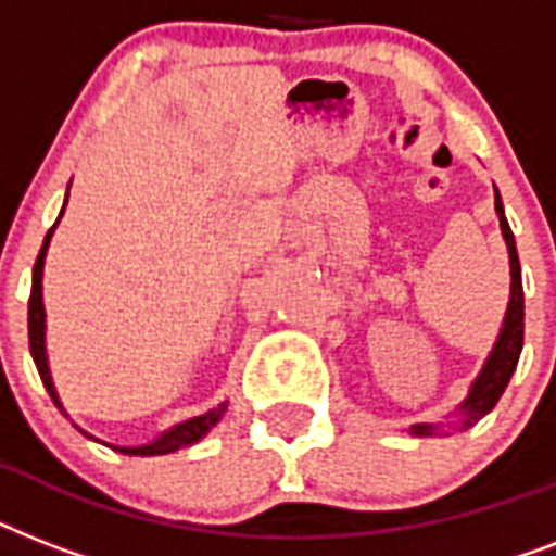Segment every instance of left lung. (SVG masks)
<instances>
[{
    "label": "left lung",
    "mask_w": 556,
    "mask_h": 556,
    "mask_svg": "<svg viewBox=\"0 0 556 556\" xmlns=\"http://www.w3.org/2000/svg\"><path fill=\"white\" fill-rule=\"evenodd\" d=\"M496 213H500L502 236H505V244H508L510 253V303L500 340H496V346H493L482 375L476 378L470 395H467V401L462 404V413H465L462 424H465V427H473L482 415H488L493 406H496V401H500L505 387H508L510 375L517 369L519 352H522V340H526V296H522V274H519L517 242H514L508 218H505V210H502L500 190H496ZM435 430H439V427H432V424H418V427H413L415 435H432Z\"/></svg>",
    "instance_id": "left-lung-1"
}]
</instances>
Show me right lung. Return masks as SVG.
<instances>
[{
    "instance_id": "1",
    "label": "right lung",
    "mask_w": 556,
    "mask_h": 556,
    "mask_svg": "<svg viewBox=\"0 0 556 556\" xmlns=\"http://www.w3.org/2000/svg\"><path fill=\"white\" fill-rule=\"evenodd\" d=\"M65 210V207H63ZM63 216V213H60ZM60 222V218H56ZM56 227V225H54ZM54 227L46 233V242L39 248V256L34 262V279H30V300H28V343H30V357L37 364L39 378L46 383L48 395L54 401L56 409H63V404L56 401L54 383H51V375H48V361H46V308H42V265H46V251L48 239L54 233ZM227 409V404H218L216 409L199 415V418H190L185 424H176L173 430H167L161 439H155L152 444H143V447H112L121 450L124 456H167V453H176L181 447H190L199 439H204L210 432V427L222 418V413Z\"/></svg>"
}]
</instances>
